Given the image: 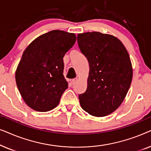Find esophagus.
Here are the masks:
<instances>
[{
	"label": "esophagus",
	"mask_w": 151,
	"mask_h": 151,
	"mask_svg": "<svg viewBox=\"0 0 151 151\" xmlns=\"http://www.w3.org/2000/svg\"><path fill=\"white\" fill-rule=\"evenodd\" d=\"M78 79L77 78H74V79H73V80H72L71 81V84H75L76 83V82H78Z\"/></svg>",
	"instance_id": "obj_1"
}]
</instances>
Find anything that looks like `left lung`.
Returning <instances> with one entry per match:
<instances>
[{
  "mask_svg": "<svg viewBox=\"0 0 151 151\" xmlns=\"http://www.w3.org/2000/svg\"><path fill=\"white\" fill-rule=\"evenodd\" d=\"M77 38L89 64L87 88L79 95L80 106L93 116H106L120 106L131 86L133 68L129 53L110 34L86 32Z\"/></svg>",
  "mask_w": 151,
  "mask_h": 151,
  "instance_id": "8db88e82",
  "label": "left lung"
}]
</instances>
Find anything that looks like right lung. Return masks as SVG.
<instances>
[{"mask_svg":"<svg viewBox=\"0 0 151 151\" xmlns=\"http://www.w3.org/2000/svg\"><path fill=\"white\" fill-rule=\"evenodd\" d=\"M76 41L73 33L53 30L35 39L24 51L15 78L22 99L31 109L47 112L58 105L68 88L63 57Z\"/></svg>","mask_w":151,"mask_h":151,"instance_id":"right-lung-1","label":"right lung"}]
</instances>
